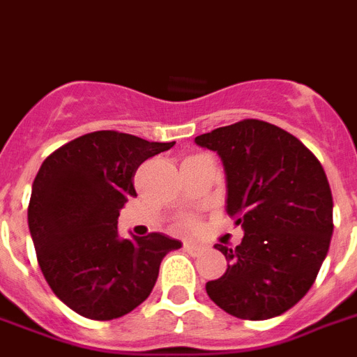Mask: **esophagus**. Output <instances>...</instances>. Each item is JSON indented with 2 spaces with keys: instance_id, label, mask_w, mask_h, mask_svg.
Here are the masks:
<instances>
[{
  "instance_id": "34e87169",
  "label": "esophagus",
  "mask_w": 357,
  "mask_h": 357,
  "mask_svg": "<svg viewBox=\"0 0 357 357\" xmlns=\"http://www.w3.org/2000/svg\"><path fill=\"white\" fill-rule=\"evenodd\" d=\"M185 251L188 255H192V257H198V255L204 253V245H196V244H185L183 245Z\"/></svg>"
}]
</instances>
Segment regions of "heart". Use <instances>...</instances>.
<instances>
[{
  "instance_id": "b5f03b06",
  "label": "heart",
  "mask_w": 357,
  "mask_h": 357,
  "mask_svg": "<svg viewBox=\"0 0 357 357\" xmlns=\"http://www.w3.org/2000/svg\"><path fill=\"white\" fill-rule=\"evenodd\" d=\"M196 229H198V224H196V220L194 218H185L183 222H181V231H185V233H192Z\"/></svg>"
}]
</instances>
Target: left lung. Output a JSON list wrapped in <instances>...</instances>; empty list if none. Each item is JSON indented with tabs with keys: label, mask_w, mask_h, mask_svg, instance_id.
Instances as JSON below:
<instances>
[{
	"label": "left lung",
	"mask_w": 357,
	"mask_h": 357,
	"mask_svg": "<svg viewBox=\"0 0 357 357\" xmlns=\"http://www.w3.org/2000/svg\"><path fill=\"white\" fill-rule=\"evenodd\" d=\"M227 174V213L244 227L236 248L216 244L227 269L205 284L214 304L238 319L264 321L308 294L334 231L323 165L299 139L259 119L196 137Z\"/></svg>",
	"instance_id": "obj_1"
}]
</instances>
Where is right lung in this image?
<instances>
[{
  "instance_id": "obj_1",
  "label": "right lung",
  "mask_w": 357,
  "mask_h": 357,
  "mask_svg": "<svg viewBox=\"0 0 357 357\" xmlns=\"http://www.w3.org/2000/svg\"><path fill=\"white\" fill-rule=\"evenodd\" d=\"M172 146L100 130L54 150L38 170L27 208L36 259L49 288L78 315L130 314L152 294L165 255L181 248L161 233H117L141 163Z\"/></svg>"
}]
</instances>
